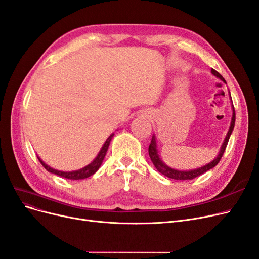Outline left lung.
<instances>
[{"instance_id": "left-lung-1", "label": "left lung", "mask_w": 259, "mask_h": 259, "mask_svg": "<svg viewBox=\"0 0 259 259\" xmlns=\"http://www.w3.org/2000/svg\"><path fill=\"white\" fill-rule=\"evenodd\" d=\"M212 74L214 75V76H217L218 78H220L221 80H223V81H224V82L226 83L225 79L223 78L222 75H221L219 72H217L215 69L212 68ZM233 107H234V106H233ZM233 110H234V113H233V119H231L229 131H228V133H227V136H226L224 142H223L220 153H219L218 157H215L214 160H212L211 163H209L208 165L203 166V167H201V168L195 169V170H190V171L176 170V169H172V168H170V167L166 166V165L162 162V160H160V158H159V156H158V154H157L155 137L153 136L152 139H151V144H150V146H149V155H150L151 160H152L153 165L155 166V168L157 169V170H158L160 174L166 176V177H168V178H170V179H174V180H192V179H195L196 177H199L200 175H202V174H204L206 171L210 170V169H212L213 167H215V166L219 164L220 160H221L223 154H224V152H225V149H226V147H227L228 140H229V137H230V134H231V132H233L234 126H235V121H236L235 108H233Z\"/></svg>"}]
</instances>
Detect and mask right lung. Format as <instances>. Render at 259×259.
<instances>
[{"instance_id": "obj_1", "label": "right lung", "mask_w": 259, "mask_h": 259, "mask_svg": "<svg viewBox=\"0 0 259 259\" xmlns=\"http://www.w3.org/2000/svg\"><path fill=\"white\" fill-rule=\"evenodd\" d=\"M113 136V134H111V135L107 138V140L105 141V144L103 146V148L101 149L99 155L96 156V158L93 160V162L91 164H89L88 166H85L84 168L82 169H79V170H76V171H59V170H56V169L53 168H50L49 166H47L46 164H45L42 160L38 157L40 164L44 166V168L46 169V170H48L49 172L51 174H55L57 176H60V177H63V178H66V179H69V180H80V179H85V178L90 177L92 175H94L97 170H99V168L101 167L103 160H104V157L106 155V152L107 150H108V147H109V144H110V140Z\"/></svg>"}]
</instances>
